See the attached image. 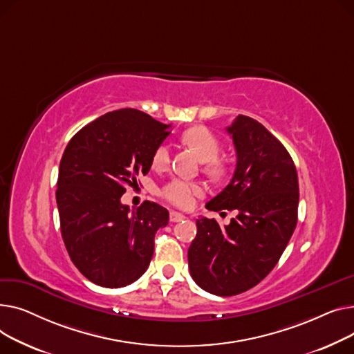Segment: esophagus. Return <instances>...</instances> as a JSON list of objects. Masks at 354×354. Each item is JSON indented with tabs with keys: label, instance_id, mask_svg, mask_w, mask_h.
Returning <instances> with one entry per match:
<instances>
[{
	"label": "esophagus",
	"instance_id": "34e87169",
	"mask_svg": "<svg viewBox=\"0 0 354 354\" xmlns=\"http://www.w3.org/2000/svg\"><path fill=\"white\" fill-rule=\"evenodd\" d=\"M184 218H185V216L181 214V213H177V212H171V213H170V221H173V223L183 221Z\"/></svg>",
	"mask_w": 354,
	"mask_h": 354
}]
</instances>
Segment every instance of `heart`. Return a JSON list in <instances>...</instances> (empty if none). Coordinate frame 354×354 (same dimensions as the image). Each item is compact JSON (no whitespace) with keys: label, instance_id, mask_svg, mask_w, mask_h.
<instances>
[{"label":"heart","instance_id":"1","mask_svg":"<svg viewBox=\"0 0 354 354\" xmlns=\"http://www.w3.org/2000/svg\"><path fill=\"white\" fill-rule=\"evenodd\" d=\"M183 140L190 145L200 157L201 161L207 162V171L213 176H223L225 173V165L217 160L221 144L220 140L205 127H192L183 134ZM170 161V147L167 144H160L153 156V165L157 169L164 167ZM201 187L197 183L174 178L165 184L161 190L162 197L177 207H190L196 196L201 194Z\"/></svg>","mask_w":354,"mask_h":354}]
</instances>
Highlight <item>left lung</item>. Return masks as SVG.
<instances>
[{
	"mask_svg": "<svg viewBox=\"0 0 354 354\" xmlns=\"http://www.w3.org/2000/svg\"><path fill=\"white\" fill-rule=\"evenodd\" d=\"M237 164L225 189L205 207L236 210L230 224L196 221L189 248L193 280L216 296H236L259 284L277 264L297 224L299 178L284 145L263 124L237 115L227 127Z\"/></svg>",
	"mask_w": 354,
	"mask_h": 354,
	"instance_id": "8db88e82",
	"label": "left lung"
}]
</instances>
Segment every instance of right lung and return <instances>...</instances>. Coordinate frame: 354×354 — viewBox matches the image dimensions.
Returning a JSON list of instances; mask_svg holds the SVG:
<instances>
[{"label": "right lung", "mask_w": 354, "mask_h": 354, "mask_svg": "<svg viewBox=\"0 0 354 354\" xmlns=\"http://www.w3.org/2000/svg\"><path fill=\"white\" fill-rule=\"evenodd\" d=\"M170 126L134 109L98 117L67 144L59 161L57 205L61 236L71 261L97 286L131 284L147 270L158 228L169 212L144 201L121 204L127 185L147 174Z\"/></svg>", "instance_id": "right-lung-1"}]
</instances>
